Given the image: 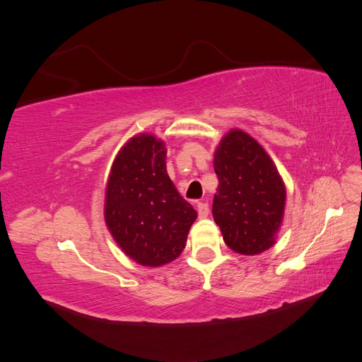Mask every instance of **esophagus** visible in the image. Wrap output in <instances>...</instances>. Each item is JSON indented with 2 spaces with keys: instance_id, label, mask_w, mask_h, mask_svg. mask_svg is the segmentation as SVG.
<instances>
[{
  "instance_id": "esophagus-1",
  "label": "esophagus",
  "mask_w": 362,
  "mask_h": 362,
  "mask_svg": "<svg viewBox=\"0 0 362 362\" xmlns=\"http://www.w3.org/2000/svg\"><path fill=\"white\" fill-rule=\"evenodd\" d=\"M196 210H198V214L201 218L206 217L208 213H210V206H208L206 202H198V206H196Z\"/></svg>"
}]
</instances>
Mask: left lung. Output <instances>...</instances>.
Returning <instances> with one entry per match:
<instances>
[{"instance_id": "obj_1", "label": "left lung", "mask_w": 362, "mask_h": 362, "mask_svg": "<svg viewBox=\"0 0 362 362\" xmlns=\"http://www.w3.org/2000/svg\"><path fill=\"white\" fill-rule=\"evenodd\" d=\"M218 185L214 222L237 254L258 255L276 243L286 210V185L258 141L233 128L214 151Z\"/></svg>"}]
</instances>
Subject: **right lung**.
I'll return each instance as SVG.
<instances>
[{
  "instance_id": "1",
  "label": "right lung",
  "mask_w": 362,
  "mask_h": 362,
  "mask_svg": "<svg viewBox=\"0 0 362 362\" xmlns=\"http://www.w3.org/2000/svg\"><path fill=\"white\" fill-rule=\"evenodd\" d=\"M166 154L161 139L136 134L117 152L105 185L108 231L125 255L146 267L178 258L198 217L169 178Z\"/></svg>"
}]
</instances>
